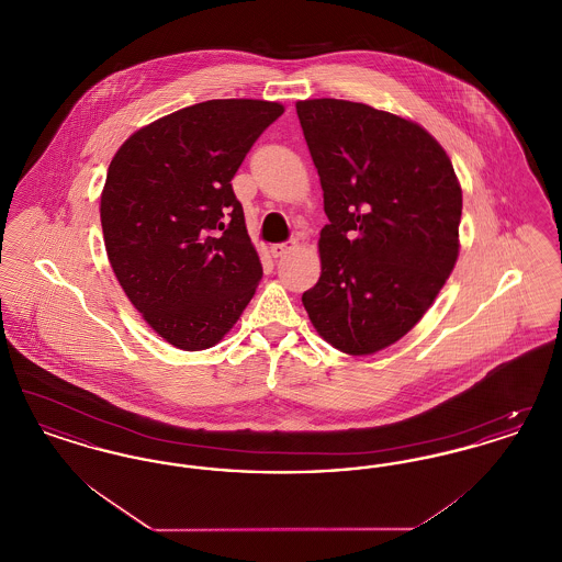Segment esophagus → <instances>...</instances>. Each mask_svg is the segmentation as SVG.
<instances>
[{
    "mask_svg": "<svg viewBox=\"0 0 562 562\" xmlns=\"http://www.w3.org/2000/svg\"><path fill=\"white\" fill-rule=\"evenodd\" d=\"M293 248L294 241H289V244L284 241V244H273V246L269 248V252H271V257H273V259H280V257H284L286 252H291Z\"/></svg>",
    "mask_w": 562,
    "mask_h": 562,
    "instance_id": "obj_1",
    "label": "esophagus"
}]
</instances>
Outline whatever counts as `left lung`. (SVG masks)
Returning <instances> with one entry per match:
<instances>
[{
	"label": "left lung",
	"mask_w": 562,
	"mask_h": 562,
	"mask_svg": "<svg viewBox=\"0 0 562 562\" xmlns=\"http://www.w3.org/2000/svg\"><path fill=\"white\" fill-rule=\"evenodd\" d=\"M318 168L321 280L301 301L333 348L371 356L424 318L459 257L461 186L417 122L339 99L299 101Z\"/></svg>",
	"instance_id": "1"
}]
</instances>
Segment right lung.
Wrapping results in <instances>:
<instances>
[{"label": "right lung", "instance_id": "right-lung-1", "mask_svg": "<svg viewBox=\"0 0 562 562\" xmlns=\"http://www.w3.org/2000/svg\"><path fill=\"white\" fill-rule=\"evenodd\" d=\"M280 103L216 99L124 140L109 164L101 225L113 273L143 321L186 351L216 346L263 276L232 189Z\"/></svg>", "mask_w": 562, "mask_h": 562}]
</instances>
